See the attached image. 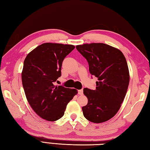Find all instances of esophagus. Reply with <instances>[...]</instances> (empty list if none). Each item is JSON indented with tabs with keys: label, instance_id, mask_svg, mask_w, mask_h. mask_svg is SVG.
<instances>
[{
	"label": "esophagus",
	"instance_id": "34e87169",
	"mask_svg": "<svg viewBox=\"0 0 150 150\" xmlns=\"http://www.w3.org/2000/svg\"><path fill=\"white\" fill-rule=\"evenodd\" d=\"M78 94L80 95H83V89H80V90H79V91H78Z\"/></svg>",
	"mask_w": 150,
	"mask_h": 150
}]
</instances>
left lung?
Here are the masks:
<instances>
[{"mask_svg":"<svg viewBox=\"0 0 150 150\" xmlns=\"http://www.w3.org/2000/svg\"><path fill=\"white\" fill-rule=\"evenodd\" d=\"M91 74L98 78L95 90L83 89L88 103L82 107L84 117L93 123L109 120L117 114L129 83L127 63L120 50L103 43L78 45Z\"/></svg>","mask_w":150,"mask_h":150,"instance_id":"1","label":"left lung"}]
</instances>
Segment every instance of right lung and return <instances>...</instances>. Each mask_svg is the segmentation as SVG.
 <instances>
[{"label":"right lung","instance_id":"right-lung-1","mask_svg":"<svg viewBox=\"0 0 150 150\" xmlns=\"http://www.w3.org/2000/svg\"><path fill=\"white\" fill-rule=\"evenodd\" d=\"M74 48L73 45L44 43L31 51L25 59L23 87L31 108L42 119H60L67 104L78 93L75 89L55 86L61 76L64 59Z\"/></svg>","mask_w":150,"mask_h":150}]
</instances>
